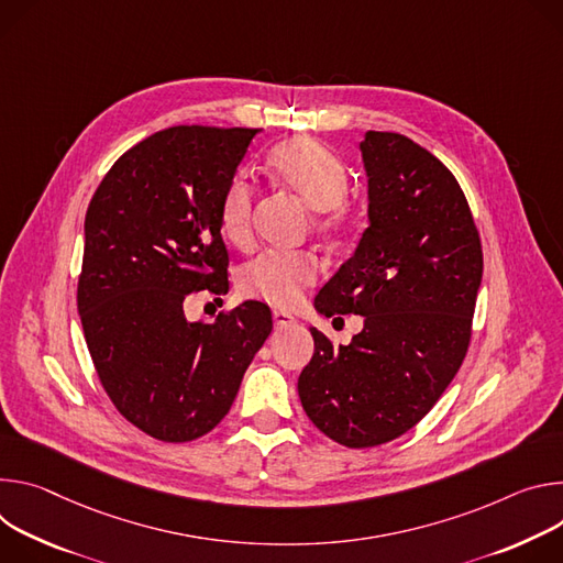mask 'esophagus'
I'll use <instances>...</instances> for the list:
<instances>
[{
    "mask_svg": "<svg viewBox=\"0 0 563 563\" xmlns=\"http://www.w3.org/2000/svg\"><path fill=\"white\" fill-rule=\"evenodd\" d=\"M273 322H275V329H286V327L295 324V318L290 313H286V310H275Z\"/></svg>",
    "mask_w": 563,
    "mask_h": 563,
    "instance_id": "1",
    "label": "esophagus"
}]
</instances>
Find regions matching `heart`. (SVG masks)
<instances>
[{
    "mask_svg": "<svg viewBox=\"0 0 563 563\" xmlns=\"http://www.w3.org/2000/svg\"><path fill=\"white\" fill-rule=\"evenodd\" d=\"M273 176L295 192L306 206L316 210V225L324 234H346L355 221V210L349 203V172L340 156L324 143L297 136L277 145L268 156ZM255 190L245 178L236 176L228 183L221 199V232L243 245L253 232ZM320 277V262L313 253H266L250 262L241 273L245 292L277 306L299 301L303 288L313 286Z\"/></svg>",
    "mask_w": 563,
    "mask_h": 563,
    "instance_id": "obj_1",
    "label": "heart"
}]
</instances>
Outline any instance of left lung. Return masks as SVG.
<instances>
[{
	"label": "left lung",
	"instance_id": "8db88e82",
	"mask_svg": "<svg viewBox=\"0 0 563 563\" xmlns=\"http://www.w3.org/2000/svg\"><path fill=\"white\" fill-rule=\"evenodd\" d=\"M368 228L316 297L322 316H362L351 344L310 329L316 351L297 380L306 416L351 448L389 443L420 422L454 380L472 338L483 250L454 174L394 132L360 143Z\"/></svg>",
	"mask_w": 563,
	"mask_h": 563
}]
</instances>
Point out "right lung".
<instances>
[{"label":"right lung","mask_w":563,"mask_h":563,"mask_svg":"<svg viewBox=\"0 0 563 563\" xmlns=\"http://www.w3.org/2000/svg\"><path fill=\"white\" fill-rule=\"evenodd\" d=\"M260 130L180 124L124 152L89 203L78 313L115 409L152 439L187 443L230 411L273 331L247 299L187 322V295L228 292L221 199Z\"/></svg>","instance_id":"1"}]
</instances>
